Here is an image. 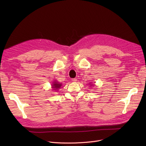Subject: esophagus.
Segmentation results:
<instances>
[{
    "mask_svg": "<svg viewBox=\"0 0 146 146\" xmlns=\"http://www.w3.org/2000/svg\"><path fill=\"white\" fill-rule=\"evenodd\" d=\"M72 80L73 82H76V81H77V79H75V78H73V79H72Z\"/></svg>",
    "mask_w": 146,
    "mask_h": 146,
    "instance_id": "obj_1",
    "label": "esophagus"
}]
</instances>
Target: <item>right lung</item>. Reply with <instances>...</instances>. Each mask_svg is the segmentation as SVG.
<instances>
[{"instance_id": "right-lung-1", "label": "right lung", "mask_w": 146, "mask_h": 146, "mask_svg": "<svg viewBox=\"0 0 146 146\" xmlns=\"http://www.w3.org/2000/svg\"><path fill=\"white\" fill-rule=\"evenodd\" d=\"M61 86V83H58L55 82L54 83H53V86H52L53 88H54L55 90H56V89H58V88H60Z\"/></svg>"}]
</instances>
